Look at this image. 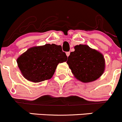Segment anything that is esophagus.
<instances>
[{
  "mask_svg": "<svg viewBox=\"0 0 122 122\" xmlns=\"http://www.w3.org/2000/svg\"><path fill=\"white\" fill-rule=\"evenodd\" d=\"M70 54V52H66V55H67V56H68Z\"/></svg>",
  "mask_w": 122,
  "mask_h": 122,
  "instance_id": "1",
  "label": "esophagus"
}]
</instances>
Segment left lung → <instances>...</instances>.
<instances>
[{"label": "left lung", "instance_id": "8db88e82", "mask_svg": "<svg viewBox=\"0 0 122 122\" xmlns=\"http://www.w3.org/2000/svg\"><path fill=\"white\" fill-rule=\"evenodd\" d=\"M67 61L76 79L83 83H90L100 78L105 70L103 55L87 45L74 46Z\"/></svg>", "mask_w": 122, "mask_h": 122}]
</instances>
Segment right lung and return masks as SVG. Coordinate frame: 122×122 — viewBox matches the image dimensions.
Segmentation results:
<instances>
[{
    "mask_svg": "<svg viewBox=\"0 0 122 122\" xmlns=\"http://www.w3.org/2000/svg\"><path fill=\"white\" fill-rule=\"evenodd\" d=\"M67 60L61 45L47 44L33 46L18 58V66L25 79L33 83L49 80L59 63Z\"/></svg>",
    "mask_w": 122,
    "mask_h": 122,
    "instance_id": "right-lung-1",
    "label": "right lung"
}]
</instances>
